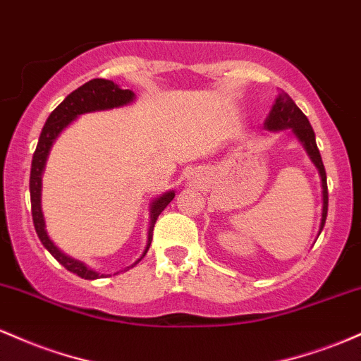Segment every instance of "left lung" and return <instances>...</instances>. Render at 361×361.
<instances>
[{"mask_svg": "<svg viewBox=\"0 0 361 361\" xmlns=\"http://www.w3.org/2000/svg\"><path fill=\"white\" fill-rule=\"evenodd\" d=\"M266 128L271 131H278V129L291 128V131L295 133V136L300 140V143L305 147L307 153H309L310 160L314 161V165L317 167L319 173H321L322 180V221H321V230L324 228L327 216V202H329V196H327V180H326V169H324L321 153H319L317 143H315V135L314 129H312L309 119L303 114L300 109L297 107V104L291 100L288 93L279 92L276 104L271 109L269 117L266 119Z\"/></svg>", "mask_w": 361, "mask_h": 361, "instance_id": "left-lung-1", "label": "left lung"}]
</instances>
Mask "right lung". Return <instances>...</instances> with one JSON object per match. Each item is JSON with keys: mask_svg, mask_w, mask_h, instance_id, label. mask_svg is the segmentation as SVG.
Instances as JSON below:
<instances>
[{"mask_svg": "<svg viewBox=\"0 0 361 361\" xmlns=\"http://www.w3.org/2000/svg\"><path fill=\"white\" fill-rule=\"evenodd\" d=\"M135 99V93L131 90H123L119 88L114 82L104 78H95L82 85L80 88H76L75 92H71L66 99L61 102L54 111L51 112V116L47 117L46 124H44L42 133H40L37 148L34 152V159H32V169H30V202H32V220H34L35 232H37L40 242L46 247L47 250L54 256L56 261L59 264H63L64 268L71 273H75L76 276L85 278V279H97L102 278L104 274L95 273V271L85 266L83 262L76 261V259L68 257L66 254H63L61 250L52 244V240L47 237L46 226H44V216L42 209H40V185H42V170L44 165H46L47 155H49V149L54 143V140L58 135L63 131L68 124L75 119L76 116L85 114V112L92 111H104V109H112L119 107V105L129 104ZM176 192H167L164 196H160L159 200L153 201L152 204V213H149V218H152V224H149L148 228V245L145 249L143 256H141L137 261L145 257V254L148 252L149 244H152L153 238V226H155L157 218L159 214L167 208V204L173 200ZM136 261V262H137ZM135 262V264H136Z\"/></svg>", "mask_w": 361, "mask_h": 361, "instance_id": "add662e5", "label": "right lung"}]
</instances>
